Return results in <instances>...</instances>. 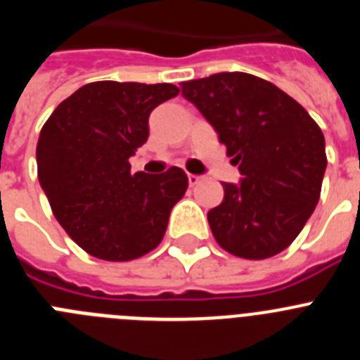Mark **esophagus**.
<instances>
[{"instance_id": "obj_1", "label": "esophagus", "mask_w": 360, "mask_h": 360, "mask_svg": "<svg viewBox=\"0 0 360 360\" xmlns=\"http://www.w3.org/2000/svg\"><path fill=\"white\" fill-rule=\"evenodd\" d=\"M187 180H189V186L191 187H195V186H198L200 182H202L203 180V176H200V174H187Z\"/></svg>"}]
</instances>
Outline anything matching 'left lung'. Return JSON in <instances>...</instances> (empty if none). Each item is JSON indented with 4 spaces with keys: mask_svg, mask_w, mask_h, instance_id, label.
Returning <instances> with one entry per match:
<instances>
[{
    "mask_svg": "<svg viewBox=\"0 0 360 360\" xmlns=\"http://www.w3.org/2000/svg\"><path fill=\"white\" fill-rule=\"evenodd\" d=\"M240 169L224 202L207 212L221 249L245 259L285 250L319 202L326 169L324 135L297 101L272 82L221 72L182 82Z\"/></svg>",
    "mask_w": 360,
    "mask_h": 360,
    "instance_id": "left-lung-1",
    "label": "left lung"
}]
</instances>
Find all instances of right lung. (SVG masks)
<instances>
[{"label":"right lung","instance_id":"1","mask_svg":"<svg viewBox=\"0 0 360 360\" xmlns=\"http://www.w3.org/2000/svg\"><path fill=\"white\" fill-rule=\"evenodd\" d=\"M169 82L98 81L53 110L37 141V178L66 234L91 256L129 262L162 241L187 174L131 173L149 136V113L176 97Z\"/></svg>","mask_w":360,"mask_h":360}]
</instances>
